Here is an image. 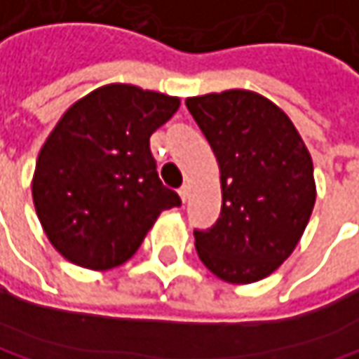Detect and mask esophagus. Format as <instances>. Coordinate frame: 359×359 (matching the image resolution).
Listing matches in <instances>:
<instances>
[{
	"instance_id": "obj_1",
	"label": "esophagus",
	"mask_w": 359,
	"mask_h": 359,
	"mask_svg": "<svg viewBox=\"0 0 359 359\" xmlns=\"http://www.w3.org/2000/svg\"><path fill=\"white\" fill-rule=\"evenodd\" d=\"M179 197H180V199H182V203L187 201V197H189V189H187V187H180V189H179Z\"/></svg>"
}]
</instances>
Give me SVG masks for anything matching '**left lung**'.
Returning a JSON list of instances; mask_svg holds the SVG:
<instances>
[{
	"label": "left lung",
	"instance_id": "1",
	"mask_svg": "<svg viewBox=\"0 0 359 359\" xmlns=\"http://www.w3.org/2000/svg\"><path fill=\"white\" fill-rule=\"evenodd\" d=\"M219 164L222 212L195 230L201 263L228 283L259 281L292 255L316 189L312 160L287 114L261 94L228 90L187 98Z\"/></svg>",
	"mask_w": 359,
	"mask_h": 359
}]
</instances>
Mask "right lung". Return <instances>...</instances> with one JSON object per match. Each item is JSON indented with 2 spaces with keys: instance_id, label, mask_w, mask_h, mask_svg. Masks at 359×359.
Masks as SVG:
<instances>
[{
  "instance_id": "1",
  "label": "right lung",
  "mask_w": 359,
  "mask_h": 359,
  "mask_svg": "<svg viewBox=\"0 0 359 359\" xmlns=\"http://www.w3.org/2000/svg\"><path fill=\"white\" fill-rule=\"evenodd\" d=\"M177 109L175 96L111 83L59 118L36 160L32 199L67 261L113 269L135 255L160 212L179 208L149 149L151 133Z\"/></svg>"
}]
</instances>
